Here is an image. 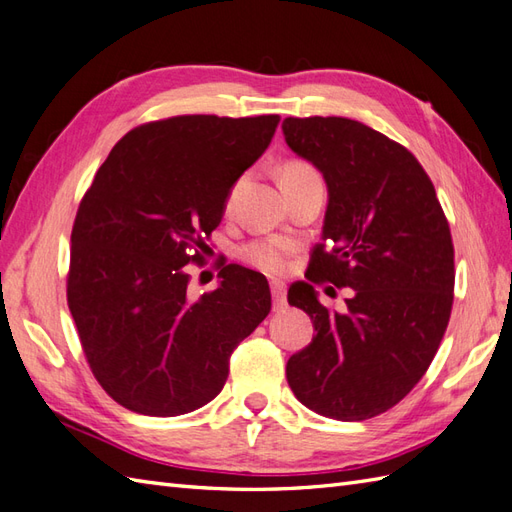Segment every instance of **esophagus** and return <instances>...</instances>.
Masks as SVG:
<instances>
[{
    "label": "esophagus",
    "instance_id": "34e87169",
    "mask_svg": "<svg viewBox=\"0 0 512 512\" xmlns=\"http://www.w3.org/2000/svg\"><path fill=\"white\" fill-rule=\"evenodd\" d=\"M271 297H273V310H282L286 306V286L278 280L271 282Z\"/></svg>",
    "mask_w": 512,
    "mask_h": 512
}]
</instances>
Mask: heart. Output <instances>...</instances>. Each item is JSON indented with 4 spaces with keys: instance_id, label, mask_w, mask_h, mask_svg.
I'll return each instance as SVG.
<instances>
[{
    "instance_id": "heart-1",
    "label": "heart",
    "mask_w": 512,
    "mask_h": 512,
    "mask_svg": "<svg viewBox=\"0 0 512 512\" xmlns=\"http://www.w3.org/2000/svg\"><path fill=\"white\" fill-rule=\"evenodd\" d=\"M313 171L315 169L306 165V162L291 160L282 167L280 180H291V178H297V176H306V173H313ZM241 184H243V178H239L230 186V191L226 195V208L232 206L236 193H239V189H241ZM293 249H295L293 243L286 241V239H254V241L245 243L239 249V256H241L243 263H247L249 267L276 276V273H282L286 269V260H289V256L293 254Z\"/></svg>"
}]
</instances>
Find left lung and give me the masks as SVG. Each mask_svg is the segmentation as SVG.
I'll return each mask as SVG.
<instances>
[{
    "mask_svg": "<svg viewBox=\"0 0 512 512\" xmlns=\"http://www.w3.org/2000/svg\"><path fill=\"white\" fill-rule=\"evenodd\" d=\"M284 141L328 184L323 243L289 304L315 336L286 363L304 406L339 421L393 408L428 371L454 304V243L434 184L400 143L345 117H286ZM350 285L345 314L318 304L313 283Z\"/></svg>",
    "mask_w": 512,
    "mask_h": 512,
    "instance_id": "1",
    "label": "left lung"
}]
</instances>
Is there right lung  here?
<instances>
[{
  "label": "right lung",
  "instance_id": "right-lung-1",
  "mask_svg": "<svg viewBox=\"0 0 512 512\" xmlns=\"http://www.w3.org/2000/svg\"><path fill=\"white\" fill-rule=\"evenodd\" d=\"M278 115H178L112 147L71 230L67 304L102 389L132 413L176 417L215 400L230 356L271 310L265 276L239 265L189 299L226 195L269 147Z\"/></svg>",
  "mask_w": 512,
  "mask_h": 512
}]
</instances>
